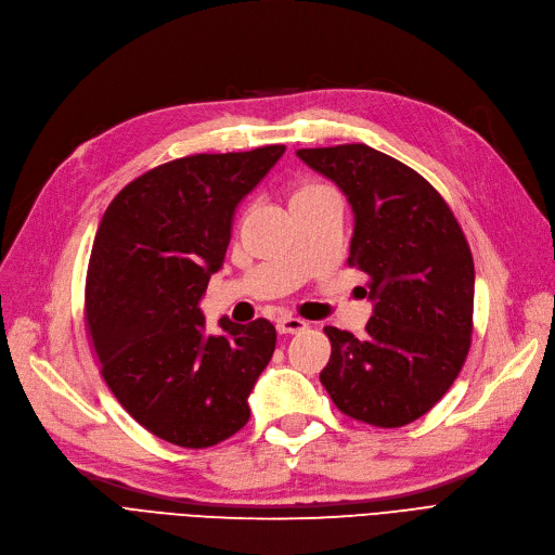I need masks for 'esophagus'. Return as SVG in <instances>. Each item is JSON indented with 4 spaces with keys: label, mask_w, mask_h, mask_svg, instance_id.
<instances>
[{
    "label": "esophagus",
    "mask_w": 555,
    "mask_h": 555,
    "mask_svg": "<svg viewBox=\"0 0 555 555\" xmlns=\"http://www.w3.org/2000/svg\"><path fill=\"white\" fill-rule=\"evenodd\" d=\"M306 326H309V322H304L299 318H293V315H283L276 320V332L279 334H299L304 332Z\"/></svg>",
    "instance_id": "esophagus-1"
}]
</instances>
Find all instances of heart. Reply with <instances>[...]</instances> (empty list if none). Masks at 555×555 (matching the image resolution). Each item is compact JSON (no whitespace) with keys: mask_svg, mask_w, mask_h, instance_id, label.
I'll return each mask as SVG.
<instances>
[{"mask_svg":"<svg viewBox=\"0 0 555 555\" xmlns=\"http://www.w3.org/2000/svg\"><path fill=\"white\" fill-rule=\"evenodd\" d=\"M309 190H315V188H309ZM309 190H301V192H309Z\"/></svg>","mask_w":555,"mask_h":555,"instance_id":"obj_1","label":"heart"}]
</instances>
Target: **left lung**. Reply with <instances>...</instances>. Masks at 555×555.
Segmentation results:
<instances>
[{"mask_svg": "<svg viewBox=\"0 0 555 555\" xmlns=\"http://www.w3.org/2000/svg\"><path fill=\"white\" fill-rule=\"evenodd\" d=\"M354 215L350 258L371 276L365 338L324 326L332 359L320 382L343 414L400 427L433 409L457 379L474 324V258L439 192L365 143L301 149Z\"/></svg>", "mask_w": 555, "mask_h": 555, "instance_id": "1", "label": "left lung"}]
</instances>
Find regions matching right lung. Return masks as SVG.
Masks as SVG:
<instances>
[{
	"label": "right lung",
	"mask_w": 555,
	"mask_h": 555,
	"mask_svg": "<svg viewBox=\"0 0 555 555\" xmlns=\"http://www.w3.org/2000/svg\"><path fill=\"white\" fill-rule=\"evenodd\" d=\"M285 146L192 155L139 176L109 203L87 274V326L102 377L155 437L208 448L249 421L276 347L272 322L219 320L201 299L223 264L237 205Z\"/></svg>",
	"instance_id": "obj_1"
}]
</instances>
